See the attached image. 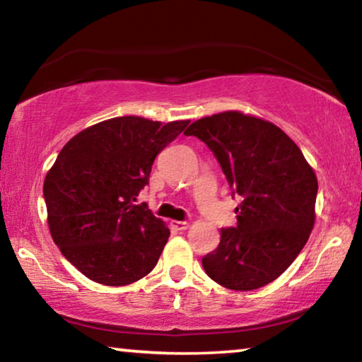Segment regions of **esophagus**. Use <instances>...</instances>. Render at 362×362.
Listing matches in <instances>:
<instances>
[{
	"mask_svg": "<svg viewBox=\"0 0 362 362\" xmlns=\"http://www.w3.org/2000/svg\"><path fill=\"white\" fill-rule=\"evenodd\" d=\"M170 225H173L174 228L179 230V231L187 230L188 226H189V223L187 222V220H173V222H170Z\"/></svg>",
	"mask_w": 362,
	"mask_h": 362,
	"instance_id": "obj_1",
	"label": "esophagus"
}]
</instances>
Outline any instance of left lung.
Segmentation results:
<instances>
[{"instance_id":"1","label":"left lung","mask_w":362,"mask_h":362,"mask_svg":"<svg viewBox=\"0 0 362 362\" xmlns=\"http://www.w3.org/2000/svg\"><path fill=\"white\" fill-rule=\"evenodd\" d=\"M217 158L240 198L236 226L220 230L216 250L203 257L207 276L231 291H254L281 276L315 225L317 180L287 134L240 112L194 121L185 131Z\"/></svg>"}]
</instances>
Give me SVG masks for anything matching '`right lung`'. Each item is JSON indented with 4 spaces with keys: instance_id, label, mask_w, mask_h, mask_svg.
Returning <instances> with one entry per match:
<instances>
[{
    "instance_id": "add662e5",
    "label": "right lung",
    "mask_w": 362,
    "mask_h": 362,
    "mask_svg": "<svg viewBox=\"0 0 362 362\" xmlns=\"http://www.w3.org/2000/svg\"><path fill=\"white\" fill-rule=\"evenodd\" d=\"M189 121L119 116L76 134L49 170L42 194L52 240L86 278L126 286L148 274L170 231L146 203L153 161Z\"/></svg>"
}]
</instances>
